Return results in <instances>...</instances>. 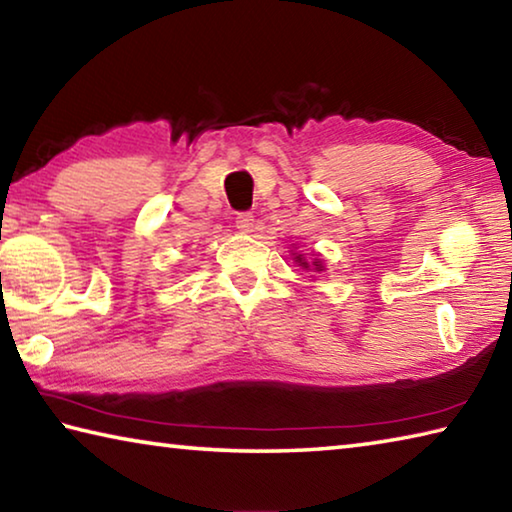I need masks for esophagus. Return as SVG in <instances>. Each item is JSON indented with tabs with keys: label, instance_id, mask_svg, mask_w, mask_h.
Masks as SVG:
<instances>
[{
	"label": "esophagus",
	"instance_id": "34e87169",
	"mask_svg": "<svg viewBox=\"0 0 512 512\" xmlns=\"http://www.w3.org/2000/svg\"><path fill=\"white\" fill-rule=\"evenodd\" d=\"M253 228H255V216L253 214L244 212V214L237 216V230L239 232H253Z\"/></svg>",
	"mask_w": 512,
	"mask_h": 512
}]
</instances>
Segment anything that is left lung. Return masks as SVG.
Returning a JSON list of instances; mask_svg holds the SVG:
<instances>
[{"instance_id": "left-lung-1", "label": "left lung", "mask_w": 512, "mask_h": 512, "mask_svg": "<svg viewBox=\"0 0 512 512\" xmlns=\"http://www.w3.org/2000/svg\"><path fill=\"white\" fill-rule=\"evenodd\" d=\"M291 255H293V262H296L302 268V271H311V273H323L325 271V259L316 255V253H314V257H305L302 253H298L296 248H293ZM311 277H314V275H311Z\"/></svg>"}]
</instances>
